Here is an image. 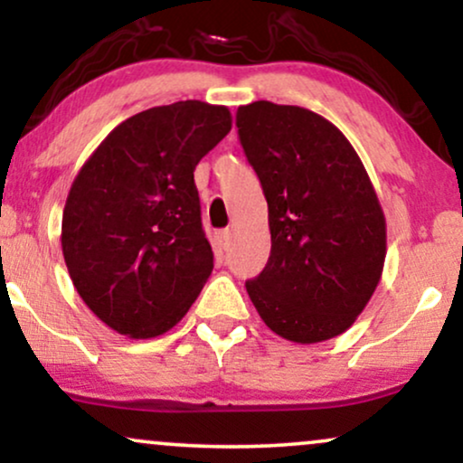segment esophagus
I'll use <instances>...</instances> for the list:
<instances>
[{"label":"esophagus","instance_id":"1","mask_svg":"<svg viewBox=\"0 0 463 463\" xmlns=\"http://www.w3.org/2000/svg\"><path fill=\"white\" fill-rule=\"evenodd\" d=\"M218 239H220V245H222V248H228V245H231V231H228V228H226V231H220L218 232Z\"/></svg>","mask_w":463,"mask_h":463}]
</instances>
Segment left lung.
I'll list each match as a JSON object with an SVG mask.
<instances>
[{
  "instance_id": "left-lung-1",
  "label": "left lung",
  "mask_w": 463,
  "mask_h": 463,
  "mask_svg": "<svg viewBox=\"0 0 463 463\" xmlns=\"http://www.w3.org/2000/svg\"><path fill=\"white\" fill-rule=\"evenodd\" d=\"M237 128L269 207L271 256L245 282L265 325L295 344L342 335L383 278L387 222L350 140L323 115L259 100Z\"/></svg>"
}]
</instances>
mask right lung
<instances>
[{"label": "right lung", "mask_w": 463, "mask_h": 463, "mask_svg": "<svg viewBox=\"0 0 463 463\" xmlns=\"http://www.w3.org/2000/svg\"><path fill=\"white\" fill-rule=\"evenodd\" d=\"M231 128L218 104L147 109L121 121L74 177L63 260L85 306L121 335L173 329L212 275L194 168Z\"/></svg>", "instance_id": "add662e5"}]
</instances>
